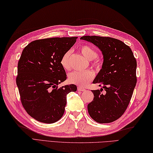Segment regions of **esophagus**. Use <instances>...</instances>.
<instances>
[{
	"label": "esophagus",
	"mask_w": 153,
	"mask_h": 153,
	"mask_svg": "<svg viewBox=\"0 0 153 153\" xmlns=\"http://www.w3.org/2000/svg\"><path fill=\"white\" fill-rule=\"evenodd\" d=\"M77 89H78V91H85V89L84 88H82V87H80V86L78 87Z\"/></svg>",
	"instance_id": "esophagus-1"
}]
</instances>
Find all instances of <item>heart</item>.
Listing matches in <instances>:
<instances>
[{"mask_svg": "<svg viewBox=\"0 0 153 153\" xmlns=\"http://www.w3.org/2000/svg\"><path fill=\"white\" fill-rule=\"evenodd\" d=\"M82 54L89 60H92L97 56V53L94 48L89 45H83L80 48ZM71 56V51L65 53L61 58L60 64L65 70H69L71 68L70 60ZM94 77V74L91 71H74L69 74L68 80L70 83L79 85L80 87H85L89 82Z\"/></svg>", "mask_w": 153, "mask_h": 153, "instance_id": "heart-1", "label": "heart"}]
</instances>
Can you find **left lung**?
Here are the masks:
<instances>
[{
	"instance_id": "1",
	"label": "left lung",
	"mask_w": 153,
	"mask_h": 153,
	"mask_svg": "<svg viewBox=\"0 0 153 153\" xmlns=\"http://www.w3.org/2000/svg\"><path fill=\"white\" fill-rule=\"evenodd\" d=\"M80 39L95 45L103 56L102 68L93 81L102 88L92 90L94 98L88 104V113L96 122L109 123L124 114L131 99L137 82L136 58L131 48L119 39L96 36Z\"/></svg>"
}]
</instances>
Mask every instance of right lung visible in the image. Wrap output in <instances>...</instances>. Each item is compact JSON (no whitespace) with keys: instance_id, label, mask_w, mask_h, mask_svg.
Masks as SVG:
<instances>
[{"instance_id":"1","label":"right lung","mask_w":153,"mask_h":153,"mask_svg":"<svg viewBox=\"0 0 153 153\" xmlns=\"http://www.w3.org/2000/svg\"><path fill=\"white\" fill-rule=\"evenodd\" d=\"M77 37L33 41L25 47L18 62L16 83L24 108L32 117L53 123L64 115L67 95L75 85H58L67 79L61 58L75 43Z\"/></svg>"}]
</instances>
